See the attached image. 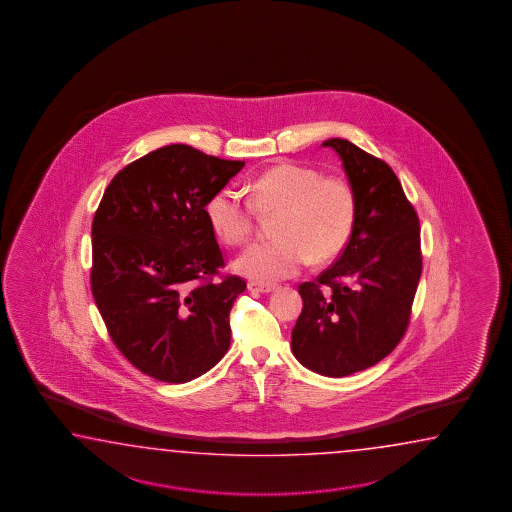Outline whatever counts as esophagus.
Returning <instances> with one entry per match:
<instances>
[{
    "label": "esophagus",
    "mask_w": 512,
    "mask_h": 512,
    "mask_svg": "<svg viewBox=\"0 0 512 512\" xmlns=\"http://www.w3.org/2000/svg\"><path fill=\"white\" fill-rule=\"evenodd\" d=\"M249 291H254V293H263V294H269L276 289V285H272V283H256L251 282L249 285Z\"/></svg>",
    "instance_id": "1"
}]
</instances>
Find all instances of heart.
<instances>
[{
    "label": "heart",
    "mask_w": 512,
    "mask_h": 512,
    "mask_svg": "<svg viewBox=\"0 0 512 512\" xmlns=\"http://www.w3.org/2000/svg\"><path fill=\"white\" fill-rule=\"evenodd\" d=\"M252 201L234 188H223L208 201L207 218L219 240L230 247L251 238L256 208L280 212L276 240L252 243L234 263L256 282L289 278L313 261L335 258L346 247L355 225V194L346 179L322 175L316 168L283 163L251 183Z\"/></svg>",
    "instance_id": "heart-1"
}]
</instances>
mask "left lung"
I'll use <instances>...</instances> for the list:
<instances>
[{
    "instance_id": "left-lung-1",
    "label": "left lung",
    "mask_w": 512,
    "mask_h": 512,
    "mask_svg": "<svg viewBox=\"0 0 512 512\" xmlns=\"http://www.w3.org/2000/svg\"><path fill=\"white\" fill-rule=\"evenodd\" d=\"M355 194V225L338 260L298 287L304 309L291 349L326 377L375 366L401 342L421 278V230L388 164L346 139H327Z\"/></svg>"
}]
</instances>
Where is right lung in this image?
<instances>
[{"mask_svg":"<svg viewBox=\"0 0 512 512\" xmlns=\"http://www.w3.org/2000/svg\"><path fill=\"white\" fill-rule=\"evenodd\" d=\"M243 164L163 146L122 168L95 212V304L120 353L157 381H192L229 349L247 283L212 282L225 260L205 207Z\"/></svg>","mask_w":512,"mask_h":512,"instance_id":"add662e5","label":"right lung"}]
</instances>
